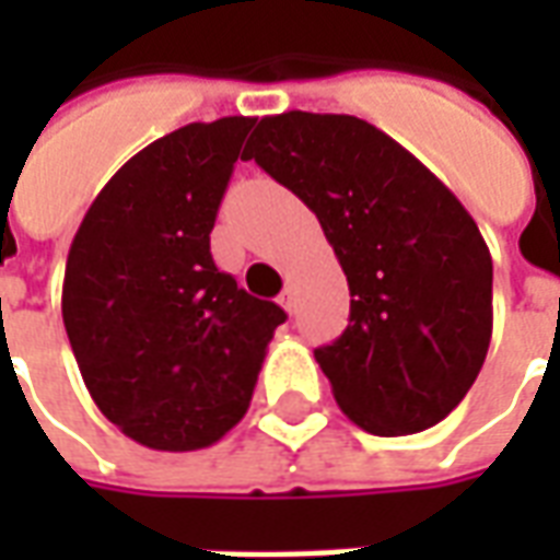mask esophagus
I'll list each match as a JSON object with an SVG mask.
<instances>
[{
	"label": "esophagus",
	"mask_w": 560,
	"mask_h": 560,
	"mask_svg": "<svg viewBox=\"0 0 560 560\" xmlns=\"http://www.w3.org/2000/svg\"><path fill=\"white\" fill-rule=\"evenodd\" d=\"M279 305H281V308H284V312H288V315H291L293 308H296V293H293L291 288H288V291H284L279 296Z\"/></svg>",
	"instance_id": "1"
}]
</instances>
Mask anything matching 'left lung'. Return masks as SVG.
Instances as JSON below:
<instances>
[{"mask_svg":"<svg viewBox=\"0 0 560 560\" xmlns=\"http://www.w3.org/2000/svg\"><path fill=\"white\" fill-rule=\"evenodd\" d=\"M243 155L315 212L348 276V329L315 351L341 411L381 438L432 429L492 341V255L477 221L357 116H264Z\"/></svg>","mask_w":560,"mask_h":560,"instance_id":"left-lung-1","label":"left lung"}]
</instances>
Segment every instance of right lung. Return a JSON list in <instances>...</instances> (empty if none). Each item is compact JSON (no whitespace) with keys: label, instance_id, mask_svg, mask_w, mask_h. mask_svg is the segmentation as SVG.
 I'll return each mask as SVG.
<instances>
[{"label":"right lung","instance_id":"obj_1","mask_svg":"<svg viewBox=\"0 0 560 560\" xmlns=\"http://www.w3.org/2000/svg\"><path fill=\"white\" fill-rule=\"evenodd\" d=\"M252 122H191L140 149L92 200L68 248L62 320L83 384L149 450L188 453L231 432L288 317L209 255Z\"/></svg>","mask_w":560,"mask_h":560}]
</instances>
